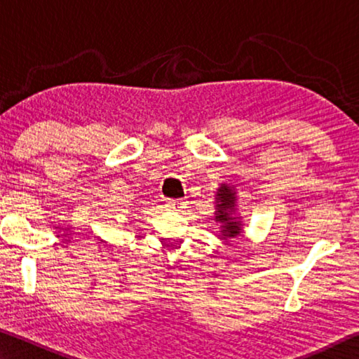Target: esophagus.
<instances>
[{
	"label": "esophagus",
	"mask_w": 359,
	"mask_h": 359,
	"mask_svg": "<svg viewBox=\"0 0 359 359\" xmlns=\"http://www.w3.org/2000/svg\"><path fill=\"white\" fill-rule=\"evenodd\" d=\"M166 205L171 210H182V209H187V201L185 199H168Z\"/></svg>",
	"instance_id": "1"
}]
</instances>
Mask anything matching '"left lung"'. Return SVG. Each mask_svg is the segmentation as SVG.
<instances>
[{
	"instance_id": "8db88e82",
	"label": "left lung",
	"mask_w": 359,
	"mask_h": 359,
	"mask_svg": "<svg viewBox=\"0 0 359 359\" xmlns=\"http://www.w3.org/2000/svg\"><path fill=\"white\" fill-rule=\"evenodd\" d=\"M217 212L215 220L220 222L223 239L236 238L241 233V222L231 217L236 209V191L228 185H222L217 193Z\"/></svg>"
}]
</instances>
